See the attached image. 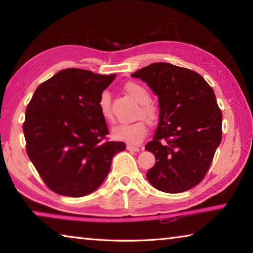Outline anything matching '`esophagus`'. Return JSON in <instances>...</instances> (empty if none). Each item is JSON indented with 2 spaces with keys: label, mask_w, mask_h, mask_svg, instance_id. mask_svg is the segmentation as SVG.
I'll list each match as a JSON object with an SVG mask.
<instances>
[{
  "label": "esophagus",
  "mask_w": 253,
  "mask_h": 253,
  "mask_svg": "<svg viewBox=\"0 0 253 253\" xmlns=\"http://www.w3.org/2000/svg\"><path fill=\"white\" fill-rule=\"evenodd\" d=\"M127 149L130 152H139V147L134 146V145H129V144L127 145Z\"/></svg>",
  "instance_id": "34e87169"
}]
</instances>
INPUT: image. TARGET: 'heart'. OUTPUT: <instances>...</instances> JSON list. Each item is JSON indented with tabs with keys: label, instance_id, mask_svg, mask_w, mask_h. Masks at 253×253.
I'll list each match as a JSON object with an SVG mask.
<instances>
[{
	"label": "heart",
	"instance_id": "heart-1",
	"mask_svg": "<svg viewBox=\"0 0 253 253\" xmlns=\"http://www.w3.org/2000/svg\"><path fill=\"white\" fill-rule=\"evenodd\" d=\"M124 90L128 96L138 102V108L136 109L135 118H139L131 124H122L114 127L111 135L116 140L125 142L130 145H138L147 135V124L143 118L149 123H155L158 119V108L149 100L151 95L143 84L136 81H128L124 84ZM98 110L101 118L106 122H113L114 116L110 105V93L102 91L98 100Z\"/></svg>",
	"mask_w": 253,
	"mask_h": 253
}]
</instances>
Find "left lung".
<instances>
[{
	"label": "left lung",
	"instance_id": "obj_1",
	"mask_svg": "<svg viewBox=\"0 0 253 253\" xmlns=\"http://www.w3.org/2000/svg\"><path fill=\"white\" fill-rule=\"evenodd\" d=\"M158 97L160 122L145 149L156 158L146 173L154 187L181 193L202 181L222 139V113L215 95L198 72L166 62L131 75Z\"/></svg>",
	"mask_w": 253,
	"mask_h": 253
}]
</instances>
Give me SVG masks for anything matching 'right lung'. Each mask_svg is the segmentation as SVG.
Returning a JSON list of instances; mask_svg holds the SVG:
<instances>
[{
	"mask_svg": "<svg viewBox=\"0 0 253 253\" xmlns=\"http://www.w3.org/2000/svg\"><path fill=\"white\" fill-rule=\"evenodd\" d=\"M116 75L70 68L39 84L25 110L27 153L54 193L80 198L92 193L109 173L123 142H108L98 110L101 92Z\"/></svg>",
	"mask_w": 253,
	"mask_h": 253,
	"instance_id": "right-lung-1",
	"label": "right lung"
}]
</instances>
